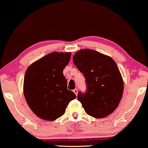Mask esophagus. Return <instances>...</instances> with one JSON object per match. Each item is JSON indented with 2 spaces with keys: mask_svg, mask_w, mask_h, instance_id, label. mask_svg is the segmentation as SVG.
I'll return each instance as SVG.
<instances>
[{
  "mask_svg": "<svg viewBox=\"0 0 148 148\" xmlns=\"http://www.w3.org/2000/svg\"><path fill=\"white\" fill-rule=\"evenodd\" d=\"M73 92H74V93L77 96V94H78V90H77L76 88H75V89L73 90Z\"/></svg>",
  "mask_w": 148,
  "mask_h": 148,
  "instance_id": "obj_1",
  "label": "esophagus"
}]
</instances>
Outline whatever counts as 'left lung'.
<instances>
[{"label": "left lung", "mask_w": 148, "mask_h": 148, "mask_svg": "<svg viewBox=\"0 0 148 148\" xmlns=\"http://www.w3.org/2000/svg\"><path fill=\"white\" fill-rule=\"evenodd\" d=\"M73 62L86 78V92L78 94L86 112L96 118L110 115L118 106L123 92V79L116 62L90 49L75 53Z\"/></svg>", "instance_id": "1"}]
</instances>
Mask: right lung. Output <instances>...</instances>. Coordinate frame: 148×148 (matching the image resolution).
<instances>
[{
	"instance_id": "right-lung-1",
	"label": "right lung",
	"mask_w": 148,
	"mask_h": 148,
	"mask_svg": "<svg viewBox=\"0 0 148 148\" xmlns=\"http://www.w3.org/2000/svg\"><path fill=\"white\" fill-rule=\"evenodd\" d=\"M70 57L71 52L50 53L26 70L24 95L30 110L42 120L53 121L60 118L70 101L76 98L68 90L63 74Z\"/></svg>"
}]
</instances>
